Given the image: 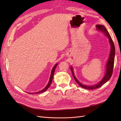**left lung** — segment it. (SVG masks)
<instances>
[{
  "instance_id": "left-lung-1",
  "label": "left lung",
  "mask_w": 121,
  "mask_h": 121,
  "mask_svg": "<svg viewBox=\"0 0 121 121\" xmlns=\"http://www.w3.org/2000/svg\"><path fill=\"white\" fill-rule=\"evenodd\" d=\"M96 27L97 30L100 31L102 33H104L105 34V35L108 38L109 42L111 45V52H110V53H109V56L107 63V64L105 65V74L103 78H102V80H101L98 83L94 84L93 85H84V84H83L81 83H80L79 81V80L76 78L74 74V69H73V68L72 67V66H71V68H70L72 73V75L73 77H74L76 82L79 84V85L80 87L84 88L86 89H89V90L98 88L100 87L102 85H104V83L108 82L109 80V79L111 78V76L112 75V71H113V65H114V60H115V47L111 36L109 35L108 31H107V29L105 28V27L104 26L101 25H97L96 26Z\"/></svg>"
}]
</instances>
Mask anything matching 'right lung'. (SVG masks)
<instances>
[{
    "label": "right lung",
    "mask_w": 121,
    "mask_h": 121,
    "mask_svg": "<svg viewBox=\"0 0 121 121\" xmlns=\"http://www.w3.org/2000/svg\"><path fill=\"white\" fill-rule=\"evenodd\" d=\"M58 65V64H56V65H54V66L53 67V68H52V72H51V75H50V78H49V81L48 82V83L47 84V85H46V86L43 89H42V90H40L39 91H38V92H34V93H29V94H38V93H42L43 92H44V91H45L50 86V85H51V84H52V79H53V75H54V71H55V69H56V66Z\"/></svg>",
    "instance_id": "obj_1"
}]
</instances>
